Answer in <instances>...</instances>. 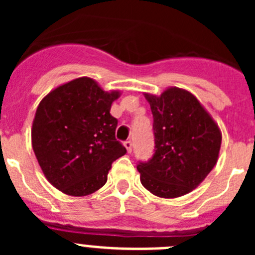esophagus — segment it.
<instances>
[{
	"label": "esophagus",
	"instance_id": "1",
	"mask_svg": "<svg viewBox=\"0 0 255 255\" xmlns=\"http://www.w3.org/2000/svg\"><path fill=\"white\" fill-rule=\"evenodd\" d=\"M124 145H125V148H126V150H128V152H131L132 150V143H131V140H126L125 143H124Z\"/></svg>",
	"mask_w": 255,
	"mask_h": 255
}]
</instances>
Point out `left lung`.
<instances>
[{
    "mask_svg": "<svg viewBox=\"0 0 255 255\" xmlns=\"http://www.w3.org/2000/svg\"><path fill=\"white\" fill-rule=\"evenodd\" d=\"M153 114L154 154L136 166L144 188L159 198L190 193L217 163L222 134L197 97L181 88L145 93Z\"/></svg>",
    "mask_w": 255,
    "mask_h": 255,
    "instance_id": "1",
    "label": "left lung"
}]
</instances>
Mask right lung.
Returning <instances> with one entry per match:
<instances>
[{
    "instance_id": "add662e5",
    "label": "right lung",
    "mask_w": 255,
    "mask_h": 255,
    "mask_svg": "<svg viewBox=\"0 0 255 255\" xmlns=\"http://www.w3.org/2000/svg\"><path fill=\"white\" fill-rule=\"evenodd\" d=\"M120 92H105L87 76L74 79L40 101L31 126V145L46 179L73 197L89 195L107 181L112 162L126 153L115 138L110 114Z\"/></svg>"
}]
</instances>
